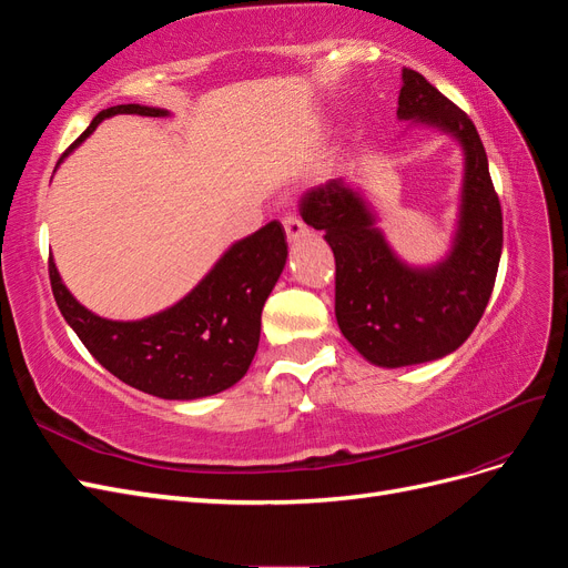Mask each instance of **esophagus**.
Here are the masks:
<instances>
[{
  "mask_svg": "<svg viewBox=\"0 0 568 568\" xmlns=\"http://www.w3.org/2000/svg\"><path fill=\"white\" fill-rule=\"evenodd\" d=\"M284 230H286V239L288 242H298V239L305 234V222L301 220V217H296V215H286L284 220Z\"/></svg>",
  "mask_w": 568,
  "mask_h": 568,
  "instance_id": "esophagus-1",
  "label": "esophagus"
}]
</instances>
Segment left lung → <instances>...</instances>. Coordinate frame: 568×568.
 Wrapping results in <instances>:
<instances>
[{
	"mask_svg": "<svg viewBox=\"0 0 568 568\" xmlns=\"http://www.w3.org/2000/svg\"><path fill=\"white\" fill-rule=\"evenodd\" d=\"M398 118L450 134L464 153L459 220L450 253L432 267L400 261L357 186L329 180L301 201L336 257V322L376 367H407L457 351L484 315L503 253V209L484 142L448 97L403 68Z\"/></svg>",
	"mask_w": 568,
	"mask_h": 568,
	"instance_id": "1",
	"label": "left lung"
}]
</instances>
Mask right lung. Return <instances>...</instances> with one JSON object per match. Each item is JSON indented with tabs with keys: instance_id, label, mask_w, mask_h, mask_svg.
<instances>
[{
	"instance_id": "1",
	"label": "right lung",
	"mask_w": 568,
	"mask_h": 568,
	"mask_svg": "<svg viewBox=\"0 0 568 568\" xmlns=\"http://www.w3.org/2000/svg\"><path fill=\"white\" fill-rule=\"evenodd\" d=\"M118 113L170 115L165 109L120 104L94 115L63 159ZM61 159V161H63ZM286 234L277 220L232 244L184 298L144 320L99 317L61 282L49 255L51 291L63 320L101 367L128 386L163 400H196L227 390L248 372L261 341V313L286 265Z\"/></svg>"
}]
</instances>
